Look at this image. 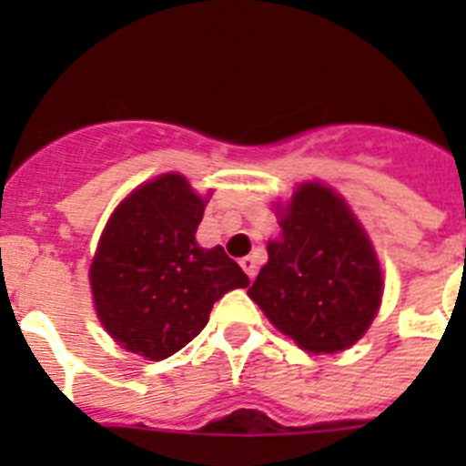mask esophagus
Here are the masks:
<instances>
[{"instance_id": "1", "label": "esophagus", "mask_w": 466, "mask_h": 466, "mask_svg": "<svg viewBox=\"0 0 466 466\" xmlns=\"http://www.w3.org/2000/svg\"><path fill=\"white\" fill-rule=\"evenodd\" d=\"M240 266H242V268H245L247 278H249V279L257 278V258L245 257V258H242V261H240Z\"/></svg>"}]
</instances>
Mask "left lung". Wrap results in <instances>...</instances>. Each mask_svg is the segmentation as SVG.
Listing matches in <instances>:
<instances>
[{"label": "left lung", "instance_id": "1", "mask_svg": "<svg viewBox=\"0 0 466 466\" xmlns=\"http://www.w3.org/2000/svg\"><path fill=\"white\" fill-rule=\"evenodd\" d=\"M279 228L247 294L299 348L315 355L348 350L371 327L382 299L366 230L339 193L317 182L296 188Z\"/></svg>", "mask_w": 466, "mask_h": 466}]
</instances>
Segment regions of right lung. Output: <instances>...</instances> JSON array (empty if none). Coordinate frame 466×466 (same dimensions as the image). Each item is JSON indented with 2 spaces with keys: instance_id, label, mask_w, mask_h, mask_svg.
Returning a JSON list of instances; mask_svg holds the SVG:
<instances>
[{
  "instance_id": "1",
  "label": "right lung",
  "mask_w": 466,
  "mask_h": 466,
  "mask_svg": "<svg viewBox=\"0 0 466 466\" xmlns=\"http://www.w3.org/2000/svg\"><path fill=\"white\" fill-rule=\"evenodd\" d=\"M205 198L177 172L135 188L114 209L90 263L102 327L127 352L167 360L203 331L226 291L249 278L224 247L196 242Z\"/></svg>"
}]
</instances>
